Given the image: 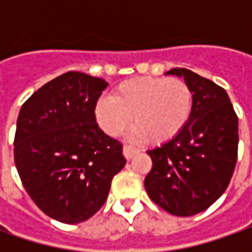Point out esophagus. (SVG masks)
<instances>
[{
    "label": "esophagus",
    "mask_w": 252,
    "mask_h": 252,
    "mask_svg": "<svg viewBox=\"0 0 252 252\" xmlns=\"http://www.w3.org/2000/svg\"><path fill=\"white\" fill-rule=\"evenodd\" d=\"M139 153H140V150L136 149V147H133V146H125L123 147V156L126 157V160H131Z\"/></svg>",
    "instance_id": "34e87169"
}]
</instances>
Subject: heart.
Here are the masks:
<instances>
[{
    "label": "heart",
    "mask_w": 252,
    "mask_h": 252,
    "mask_svg": "<svg viewBox=\"0 0 252 252\" xmlns=\"http://www.w3.org/2000/svg\"><path fill=\"white\" fill-rule=\"evenodd\" d=\"M190 112L192 91L184 80L137 77L119 84L111 98L96 102L95 118L109 136H119L133 121L131 139L162 144L185 127Z\"/></svg>",
    "instance_id": "obj_1"
}]
</instances>
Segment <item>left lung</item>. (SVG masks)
I'll use <instances>...</instances> for the list:
<instances>
[{"instance_id":"8db88e82","label":"left lung","mask_w":252,"mask_h":252,"mask_svg":"<svg viewBox=\"0 0 252 252\" xmlns=\"http://www.w3.org/2000/svg\"><path fill=\"white\" fill-rule=\"evenodd\" d=\"M192 112L178 134L147 151L153 168L144 179L150 199L175 216H193L213 205L230 184L237 162L238 119L227 92L187 68Z\"/></svg>"}]
</instances>
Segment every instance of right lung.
Returning <instances> with one entry per match:
<instances>
[{
	"label": "right lung",
	"instance_id": "add662e5",
	"mask_svg": "<svg viewBox=\"0 0 252 252\" xmlns=\"http://www.w3.org/2000/svg\"><path fill=\"white\" fill-rule=\"evenodd\" d=\"M108 83L68 71L25 102L14 140L15 165L36 206L57 221L92 218L126 158L122 143L99 129L95 106Z\"/></svg>",
	"mask_w": 252,
	"mask_h": 252
}]
</instances>
